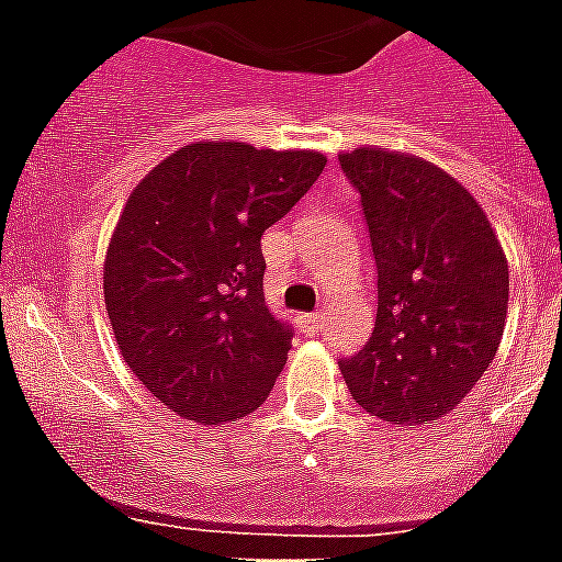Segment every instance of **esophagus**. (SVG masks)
<instances>
[{
	"label": "esophagus",
	"mask_w": 562,
	"mask_h": 562,
	"mask_svg": "<svg viewBox=\"0 0 562 562\" xmlns=\"http://www.w3.org/2000/svg\"><path fill=\"white\" fill-rule=\"evenodd\" d=\"M300 328H303L305 334H311V337L319 334L323 331V314H303V317H300Z\"/></svg>",
	"instance_id": "34e87169"
}]
</instances>
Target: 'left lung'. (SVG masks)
<instances>
[{
	"instance_id": "left-lung-1",
	"label": "left lung",
	"mask_w": 562,
	"mask_h": 562,
	"mask_svg": "<svg viewBox=\"0 0 562 562\" xmlns=\"http://www.w3.org/2000/svg\"><path fill=\"white\" fill-rule=\"evenodd\" d=\"M360 191L376 262V319L339 362L351 397L394 426L451 414L499 348L508 259L480 202L451 173L389 148L339 150Z\"/></svg>"
}]
</instances>
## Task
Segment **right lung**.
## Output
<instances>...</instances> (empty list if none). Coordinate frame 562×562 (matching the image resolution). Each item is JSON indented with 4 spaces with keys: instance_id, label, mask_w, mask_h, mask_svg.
Here are the masks:
<instances>
[{
    "instance_id": "add662e5",
    "label": "right lung",
    "mask_w": 562,
    "mask_h": 562,
    "mask_svg": "<svg viewBox=\"0 0 562 562\" xmlns=\"http://www.w3.org/2000/svg\"><path fill=\"white\" fill-rule=\"evenodd\" d=\"M319 150L191 143L131 191L108 243L102 291L136 380L202 426L257 412L291 331L262 294L259 237L325 168Z\"/></svg>"
}]
</instances>
